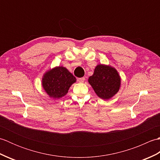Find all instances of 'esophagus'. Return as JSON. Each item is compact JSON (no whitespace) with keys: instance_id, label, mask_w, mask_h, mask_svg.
Returning <instances> with one entry per match:
<instances>
[{"instance_id":"1","label":"esophagus","mask_w":160,"mask_h":160,"mask_svg":"<svg viewBox=\"0 0 160 160\" xmlns=\"http://www.w3.org/2000/svg\"><path fill=\"white\" fill-rule=\"evenodd\" d=\"M78 80L79 82L82 83V82H84V81L85 80V79H84V78H78Z\"/></svg>"}]
</instances>
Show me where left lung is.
Returning a JSON list of instances; mask_svg holds the SVG:
<instances>
[{
  "label": "left lung",
  "instance_id": "obj_1",
  "mask_svg": "<svg viewBox=\"0 0 160 160\" xmlns=\"http://www.w3.org/2000/svg\"><path fill=\"white\" fill-rule=\"evenodd\" d=\"M97 96L101 99L109 100L116 94L121 86V77L115 67L99 64L92 76L88 79Z\"/></svg>",
  "mask_w": 160,
  "mask_h": 160
}]
</instances>
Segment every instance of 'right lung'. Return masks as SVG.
Instances as JSON below:
<instances>
[{"label":"right lung","instance_id":"obj_1","mask_svg":"<svg viewBox=\"0 0 160 160\" xmlns=\"http://www.w3.org/2000/svg\"><path fill=\"white\" fill-rule=\"evenodd\" d=\"M76 78L62 66L55 67L45 71L42 78V87L53 99H60L66 96Z\"/></svg>","mask_w":160,"mask_h":160}]
</instances>
